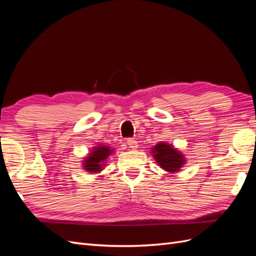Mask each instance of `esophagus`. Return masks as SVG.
<instances>
[{"mask_svg": "<svg viewBox=\"0 0 256 256\" xmlns=\"http://www.w3.org/2000/svg\"><path fill=\"white\" fill-rule=\"evenodd\" d=\"M127 145L130 147L131 150H138V142L136 140H131V138H129V140H127Z\"/></svg>", "mask_w": 256, "mask_h": 256, "instance_id": "obj_1", "label": "esophagus"}]
</instances>
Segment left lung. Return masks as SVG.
<instances>
[{"label":"left lung","instance_id":"left-lung-1","mask_svg":"<svg viewBox=\"0 0 256 256\" xmlns=\"http://www.w3.org/2000/svg\"><path fill=\"white\" fill-rule=\"evenodd\" d=\"M150 154L158 166L168 173H177L186 164L187 159L184 154L175 148L174 145L166 142H159L150 148Z\"/></svg>","mask_w":256,"mask_h":256}]
</instances>
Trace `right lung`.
Instances as JSON below:
<instances>
[{
    "label": "right lung",
    "mask_w": 256,
    "mask_h": 256,
    "mask_svg": "<svg viewBox=\"0 0 256 256\" xmlns=\"http://www.w3.org/2000/svg\"><path fill=\"white\" fill-rule=\"evenodd\" d=\"M113 152L114 148L104 144H98L92 147L88 156H85L82 160L83 170L88 173H100L104 168L108 158Z\"/></svg>",
    "instance_id": "1"
}]
</instances>
